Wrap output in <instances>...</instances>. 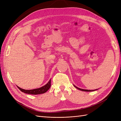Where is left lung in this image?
Listing matches in <instances>:
<instances>
[{"instance_id":"1","label":"left lung","mask_w":121,"mask_h":121,"mask_svg":"<svg viewBox=\"0 0 121 121\" xmlns=\"http://www.w3.org/2000/svg\"><path fill=\"white\" fill-rule=\"evenodd\" d=\"M76 88H77L78 89V90H80L81 91H86V92H91V91H96V90H97L98 89H95V90H86V89H80L79 88H78V87L75 86V85H73Z\"/></svg>"}]
</instances>
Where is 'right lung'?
<instances>
[{
	"label": "right lung",
	"instance_id": "1",
	"mask_svg": "<svg viewBox=\"0 0 121 121\" xmlns=\"http://www.w3.org/2000/svg\"><path fill=\"white\" fill-rule=\"evenodd\" d=\"M50 86H51V79L49 80V81L48 82V83H47V84H46L45 85H44L43 86L39 88L35 89L25 90L21 88L20 87H19L18 86L17 87L22 92H23L24 93L28 94H31V95H38V94H43L44 93H46L50 88Z\"/></svg>",
	"mask_w": 121,
	"mask_h": 121
}]
</instances>
